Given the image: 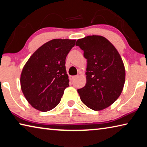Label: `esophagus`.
<instances>
[{"label": "esophagus", "instance_id": "esophagus-1", "mask_svg": "<svg viewBox=\"0 0 147 147\" xmlns=\"http://www.w3.org/2000/svg\"><path fill=\"white\" fill-rule=\"evenodd\" d=\"M77 77H78V76H71L70 77V80L71 81H73V80H75Z\"/></svg>", "mask_w": 147, "mask_h": 147}]
</instances>
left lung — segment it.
<instances>
[{
  "label": "left lung",
  "mask_w": 147,
  "mask_h": 147,
  "mask_svg": "<svg viewBox=\"0 0 147 147\" xmlns=\"http://www.w3.org/2000/svg\"><path fill=\"white\" fill-rule=\"evenodd\" d=\"M76 46L87 59L86 84L78 89L82 102L91 109L100 111L115 102L125 82V68L117 50L106 38L88 36L79 39Z\"/></svg>",
  "instance_id": "left-lung-1"
}]
</instances>
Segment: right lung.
I'll use <instances>...</instances> for the list:
<instances>
[{
  "mask_svg": "<svg viewBox=\"0 0 147 147\" xmlns=\"http://www.w3.org/2000/svg\"><path fill=\"white\" fill-rule=\"evenodd\" d=\"M75 39H54L34 52L21 74V88L24 97L35 109L51 110L58 105L64 90L69 86L65 59Z\"/></svg>",
  "mask_w": 147,
  "mask_h": 147,
  "instance_id": "right-lung-1",
  "label": "right lung"
}]
</instances>
